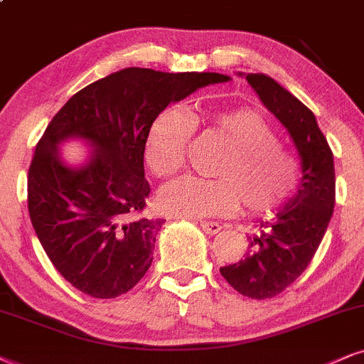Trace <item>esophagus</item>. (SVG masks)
I'll return each mask as SVG.
<instances>
[{
  "instance_id": "34e87169",
  "label": "esophagus",
  "mask_w": 364,
  "mask_h": 364,
  "mask_svg": "<svg viewBox=\"0 0 364 364\" xmlns=\"http://www.w3.org/2000/svg\"><path fill=\"white\" fill-rule=\"evenodd\" d=\"M200 228H203V231L205 235H218L219 231H221V226H219L218 223L214 221H200Z\"/></svg>"
}]
</instances>
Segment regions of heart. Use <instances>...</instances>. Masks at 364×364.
<instances>
[{
  "label": "heart",
  "mask_w": 364,
  "mask_h": 364,
  "mask_svg": "<svg viewBox=\"0 0 364 364\" xmlns=\"http://www.w3.org/2000/svg\"><path fill=\"white\" fill-rule=\"evenodd\" d=\"M203 121L226 145L210 170L216 178L183 177L170 183L160 192V208L187 218L230 216L241 205L251 216L280 209L297 189L300 172L267 118L251 107H235L204 111ZM196 123L173 109L154 119L143 155L155 177L172 178L186 167Z\"/></svg>",
  "instance_id": "obj_1"
}]
</instances>
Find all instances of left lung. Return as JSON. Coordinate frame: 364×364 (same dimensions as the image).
Masks as SVG:
<instances>
[{
	"instance_id": "8db88e82",
	"label": "left lung",
	"mask_w": 364,
	"mask_h": 364,
	"mask_svg": "<svg viewBox=\"0 0 364 364\" xmlns=\"http://www.w3.org/2000/svg\"><path fill=\"white\" fill-rule=\"evenodd\" d=\"M258 97L289 129L302 161V182L277 219L262 223L250 236V251L221 275L250 299H272L294 284L311 263L333 218L336 203L334 156L316 116L294 94L264 74H246Z\"/></svg>"
}]
</instances>
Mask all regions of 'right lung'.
Here are the masks:
<instances>
[{"label":"right lung","instance_id":"obj_1","mask_svg":"<svg viewBox=\"0 0 364 364\" xmlns=\"http://www.w3.org/2000/svg\"><path fill=\"white\" fill-rule=\"evenodd\" d=\"M228 80L216 73L128 67L80 89L53 116L30 164L28 213L45 253L70 285L114 299L141 280L165 223L143 214L150 194L143 168L148 128L170 102ZM67 137L92 145L82 168L58 156Z\"/></svg>","mask_w":364,"mask_h":364}]
</instances>
